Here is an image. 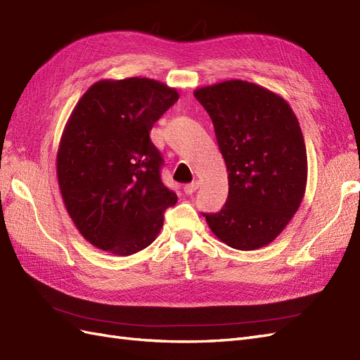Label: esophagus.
I'll return each instance as SVG.
<instances>
[{
  "mask_svg": "<svg viewBox=\"0 0 360 360\" xmlns=\"http://www.w3.org/2000/svg\"><path fill=\"white\" fill-rule=\"evenodd\" d=\"M199 187V182H191V184H187V186H184V193L186 195H193Z\"/></svg>",
  "mask_w": 360,
  "mask_h": 360,
  "instance_id": "obj_1",
  "label": "esophagus"
}]
</instances>
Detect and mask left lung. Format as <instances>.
<instances>
[{
	"label": "left lung",
	"mask_w": 360,
	"mask_h": 360,
	"mask_svg": "<svg viewBox=\"0 0 360 360\" xmlns=\"http://www.w3.org/2000/svg\"><path fill=\"white\" fill-rule=\"evenodd\" d=\"M195 97L213 122L229 186L222 210L202 216L228 246L259 250L290 222L306 191L298 118L283 97L245 80L202 86Z\"/></svg>",
	"instance_id": "obj_1"
}]
</instances>
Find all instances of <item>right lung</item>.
Instances as JSON below:
<instances>
[{"mask_svg":"<svg viewBox=\"0 0 360 360\" xmlns=\"http://www.w3.org/2000/svg\"><path fill=\"white\" fill-rule=\"evenodd\" d=\"M178 98L153 79L100 80L72 109L56 158L59 188L79 233L98 250L120 257L144 250L176 204L149 132Z\"/></svg>","mask_w":360,"mask_h":360,"instance_id":"1","label":"right lung"}]
</instances>
